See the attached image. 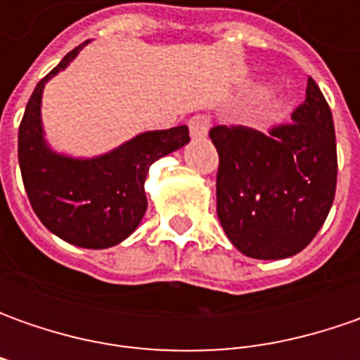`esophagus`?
Here are the masks:
<instances>
[{"label":"esophagus","instance_id":"34e87169","mask_svg":"<svg viewBox=\"0 0 360 360\" xmlns=\"http://www.w3.org/2000/svg\"><path fill=\"white\" fill-rule=\"evenodd\" d=\"M188 126H190V134H192L194 138H202V136H206V134H208V128H210V118H208L206 114H196V116H192V118H190Z\"/></svg>","mask_w":360,"mask_h":360}]
</instances>
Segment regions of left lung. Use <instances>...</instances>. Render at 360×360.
I'll return each instance as SVG.
<instances>
[{
    "label": "left lung",
    "instance_id": "obj_1",
    "mask_svg": "<svg viewBox=\"0 0 360 360\" xmlns=\"http://www.w3.org/2000/svg\"><path fill=\"white\" fill-rule=\"evenodd\" d=\"M216 212L242 255L278 260L307 248L325 224L337 190L333 114L316 82L288 122L258 131L214 126Z\"/></svg>",
    "mask_w": 360,
    "mask_h": 360
}]
</instances>
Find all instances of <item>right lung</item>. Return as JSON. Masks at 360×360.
Listing matches in <instances>:
<instances>
[{"label": "right lung", "mask_w": 360, "mask_h": 360, "mask_svg": "<svg viewBox=\"0 0 360 360\" xmlns=\"http://www.w3.org/2000/svg\"><path fill=\"white\" fill-rule=\"evenodd\" d=\"M86 44L72 49L35 86L20 124L18 158L30 204L49 232L82 248H110L128 238L144 216L150 166L188 144L190 136L186 126H176L144 131L98 158L56 154L41 130L44 86L65 70Z\"/></svg>", "instance_id": "obj_1"}]
</instances>
